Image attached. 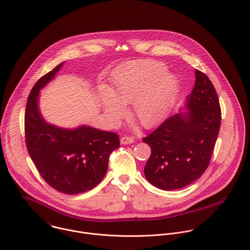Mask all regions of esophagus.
<instances>
[{
    "mask_svg": "<svg viewBox=\"0 0 250 250\" xmlns=\"http://www.w3.org/2000/svg\"><path fill=\"white\" fill-rule=\"evenodd\" d=\"M120 142H121V144H123V145L131 144V143H134V142H135V138L132 137V136H123V137H121Z\"/></svg>",
    "mask_w": 250,
    "mask_h": 250,
    "instance_id": "1",
    "label": "esophagus"
}]
</instances>
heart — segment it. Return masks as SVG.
I'll return each mask as SVG.
<instances>
[{"instance_id":"1","label":"heart","mask_w":250,"mask_h":250,"mask_svg":"<svg viewBox=\"0 0 250 250\" xmlns=\"http://www.w3.org/2000/svg\"><path fill=\"white\" fill-rule=\"evenodd\" d=\"M175 74L158 61L140 60L119 69L113 77V90L101 88L99 99L108 118L116 122L132 103L131 114L150 128L164 117L178 90Z\"/></svg>"}]
</instances>
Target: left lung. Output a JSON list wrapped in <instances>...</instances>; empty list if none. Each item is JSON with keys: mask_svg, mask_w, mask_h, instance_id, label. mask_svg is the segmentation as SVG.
I'll use <instances>...</instances> for the list:
<instances>
[{"mask_svg": "<svg viewBox=\"0 0 250 250\" xmlns=\"http://www.w3.org/2000/svg\"><path fill=\"white\" fill-rule=\"evenodd\" d=\"M186 96L187 111L165 119L143 142L151 147L144 167L147 181L161 190L183 188L207 169L219 135L222 113L218 94L204 72Z\"/></svg>", "mask_w": 250, "mask_h": 250, "instance_id": "left-lung-1", "label": "left lung"}]
</instances>
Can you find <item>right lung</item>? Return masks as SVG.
<instances>
[{
  "mask_svg": "<svg viewBox=\"0 0 250 250\" xmlns=\"http://www.w3.org/2000/svg\"><path fill=\"white\" fill-rule=\"evenodd\" d=\"M64 63L42 76L30 91L24 113L28 154L45 182L68 195L85 193L106 175L109 158L119 147L112 132L90 126L63 129L47 123L38 106L39 91L51 81Z\"/></svg>",
  "mask_w": 250,
  "mask_h": 250,
  "instance_id": "right-lung-1",
  "label": "right lung"
}]
</instances>
